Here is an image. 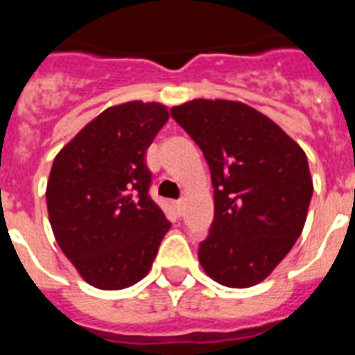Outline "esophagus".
I'll return each mask as SVG.
<instances>
[{
  "instance_id": "esophagus-1",
  "label": "esophagus",
  "mask_w": 355,
  "mask_h": 355,
  "mask_svg": "<svg viewBox=\"0 0 355 355\" xmlns=\"http://www.w3.org/2000/svg\"><path fill=\"white\" fill-rule=\"evenodd\" d=\"M175 209L178 211V215H182V211H184V200L175 201Z\"/></svg>"
}]
</instances>
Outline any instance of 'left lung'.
I'll return each instance as SVG.
<instances>
[{"label":"left lung","mask_w":355,"mask_h":355,"mask_svg":"<svg viewBox=\"0 0 355 355\" xmlns=\"http://www.w3.org/2000/svg\"><path fill=\"white\" fill-rule=\"evenodd\" d=\"M171 116L201 148L215 218L200 245L205 274L245 289L272 274L304 228L313 184L302 148L243 102L196 101Z\"/></svg>","instance_id":"left-lung-1"}]
</instances>
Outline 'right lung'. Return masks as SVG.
Here are the masks:
<instances>
[{
  "label": "right lung",
  "mask_w": 355,
  "mask_h": 355,
  "mask_svg": "<svg viewBox=\"0 0 355 355\" xmlns=\"http://www.w3.org/2000/svg\"><path fill=\"white\" fill-rule=\"evenodd\" d=\"M169 119L157 102L104 110L66 144L47 180V211L66 259L96 289L140 282L171 223L150 198L146 150Z\"/></svg>",
  "instance_id": "right-lung-1"
}]
</instances>
